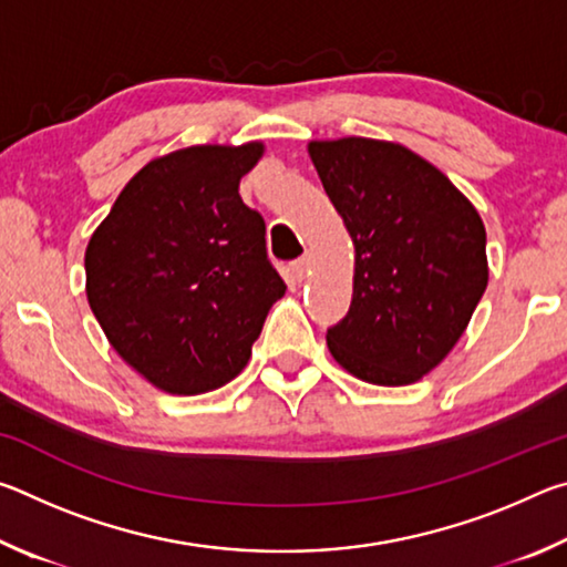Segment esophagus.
Here are the masks:
<instances>
[{
  "label": "esophagus",
  "mask_w": 567,
  "mask_h": 567,
  "mask_svg": "<svg viewBox=\"0 0 567 567\" xmlns=\"http://www.w3.org/2000/svg\"><path fill=\"white\" fill-rule=\"evenodd\" d=\"M290 270H292V277L297 282H302L305 277H307V272H310V257H300V260H295L292 265H290Z\"/></svg>",
  "instance_id": "esophagus-1"
}]
</instances>
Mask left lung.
<instances>
[{"label":"left lung","mask_w":567,"mask_h":567,"mask_svg":"<svg viewBox=\"0 0 567 567\" xmlns=\"http://www.w3.org/2000/svg\"><path fill=\"white\" fill-rule=\"evenodd\" d=\"M354 245L352 302L332 358L372 385H410L455 348L487 287L485 227L443 172L395 142H310Z\"/></svg>","instance_id":"left-lung-1"}]
</instances>
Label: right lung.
Returning a JSON list of instances; mask_svg holds the SVG:
<instances>
[{
  "label": "right lung",
  "instance_id": "obj_1",
  "mask_svg": "<svg viewBox=\"0 0 567 567\" xmlns=\"http://www.w3.org/2000/svg\"><path fill=\"white\" fill-rule=\"evenodd\" d=\"M260 142L152 159L120 192L84 252L87 300L120 358L172 395L237 378L287 285L265 219L239 197Z\"/></svg>",
  "mask_w": 567,
  "mask_h": 567
}]
</instances>
